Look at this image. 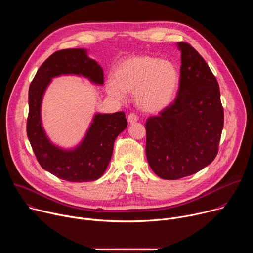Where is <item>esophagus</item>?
<instances>
[{"label": "esophagus", "instance_id": "esophagus-1", "mask_svg": "<svg viewBox=\"0 0 253 253\" xmlns=\"http://www.w3.org/2000/svg\"><path fill=\"white\" fill-rule=\"evenodd\" d=\"M127 119H128V122H129V123H135V122H137V120H138V116H137L135 113H130V114L128 115Z\"/></svg>", "mask_w": 253, "mask_h": 253}]
</instances>
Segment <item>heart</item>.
<instances>
[{"mask_svg":"<svg viewBox=\"0 0 253 253\" xmlns=\"http://www.w3.org/2000/svg\"><path fill=\"white\" fill-rule=\"evenodd\" d=\"M113 77L106 84L107 93L117 100L134 93L135 104L146 113L166 109L174 101L180 83V72L174 63L152 56L123 59L116 65Z\"/></svg>","mask_w":253,"mask_h":253,"instance_id":"obj_1","label":"heart"}]
</instances>
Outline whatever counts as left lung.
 Here are the masks:
<instances>
[{
    "instance_id": "left-lung-1",
    "label": "left lung",
    "mask_w": 253,
    "mask_h": 253,
    "mask_svg": "<svg viewBox=\"0 0 253 253\" xmlns=\"http://www.w3.org/2000/svg\"><path fill=\"white\" fill-rule=\"evenodd\" d=\"M181 51L177 96L146 127V156L154 173L176 180L209 165L218 153L224 113L219 85L199 53L188 43Z\"/></svg>"
}]
</instances>
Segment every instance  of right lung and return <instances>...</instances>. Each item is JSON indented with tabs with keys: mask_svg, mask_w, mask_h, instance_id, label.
Returning a JSON list of instances; mask_svg holds the SVG:
<instances>
[{
	"mask_svg": "<svg viewBox=\"0 0 253 253\" xmlns=\"http://www.w3.org/2000/svg\"><path fill=\"white\" fill-rule=\"evenodd\" d=\"M74 74L102 85V67L87 56L85 49H66L52 54L39 68L29 88L27 135L40 165L51 174L70 182L99 179L109 164L117 136L127 127L124 112L95 114L79 145L65 150L49 140L41 121V104L52 78Z\"/></svg>",
	"mask_w": 253,
	"mask_h": 253,
	"instance_id": "1",
	"label": "right lung"
}]
</instances>
